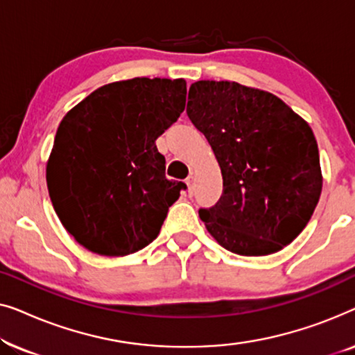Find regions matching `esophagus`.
Here are the masks:
<instances>
[{"label":"esophagus","mask_w":355,"mask_h":355,"mask_svg":"<svg viewBox=\"0 0 355 355\" xmlns=\"http://www.w3.org/2000/svg\"><path fill=\"white\" fill-rule=\"evenodd\" d=\"M186 184H187L189 193H191V196H192V192H193V176H192V174L186 179Z\"/></svg>","instance_id":"esophagus-1"}]
</instances>
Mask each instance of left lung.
I'll return each instance as SVG.
<instances>
[{
	"mask_svg": "<svg viewBox=\"0 0 355 355\" xmlns=\"http://www.w3.org/2000/svg\"><path fill=\"white\" fill-rule=\"evenodd\" d=\"M187 116L205 135L223 176L207 231L237 255L275 254L312 218L323 178L310 125L270 92L227 80L189 89Z\"/></svg>",
	"mask_w": 355,
	"mask_h": 355,
	"instance_id": "1",
	"label": "left lung"
}]
</instances>
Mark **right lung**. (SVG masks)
Masks as SVG:
<instances>
[{
    "mask_svg": "<svg viewBox=\"0 0 355 355\" xmlns=\"http://www.w3.org/2000/svg\"><path fill=\"white\" fill-rule=\"evenodd\" d=\"M186 80L106 84L62 118L46 163L58 218L85 249L124 257L157 239L186 184L168 181L157 140L186 106Z\"/></svg>",
    "mask_w": 355,
    "mask_h": 355,
    "instance_id": "1",
    "label": "right lung"
}]
</instances>
